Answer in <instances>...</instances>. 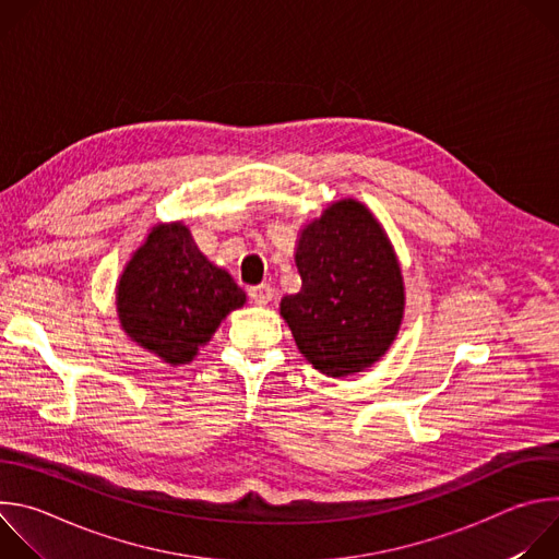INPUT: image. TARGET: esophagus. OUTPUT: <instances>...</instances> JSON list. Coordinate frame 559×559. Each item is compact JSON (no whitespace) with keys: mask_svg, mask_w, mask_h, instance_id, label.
I'll list each match as a JSON object with an SVG mask.
<instances>
[{"mask_svg":"<svg viewBox=\"0 0 559 559\" xmlns=\"http://www.w3.org/2000/svg\"><path fill=\"white\" fill-rule=\"evenodd\" d=\"M248 294L257 305H267L274 298V289L270 285H254L248 289Z\"/></svg>","mask_w":559,"mask_h":559,"instance_id":"esophagus-1","label":"esophagus"}]
</instances>
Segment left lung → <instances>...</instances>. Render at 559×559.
<instances>
[{
    "label": "left lung",
    "instance_id": "obj_1",
    "mask_svg": "<svg viewBox=\"0 0 559 559\" xmlns=\"http://www.w3.org/2000/svg\"><path fill=\"white\" fill-rule=\"evenodd\" d=\"M298 294L281 300L298 352L318 371L341 378L371 367L403 321L401 267L371 212L332 203L298 238Z\"/></svg>",
    "mask_w": 559,
    "mask_h": 559
}]
</instances>
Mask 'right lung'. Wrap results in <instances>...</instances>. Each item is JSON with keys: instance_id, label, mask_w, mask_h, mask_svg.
I'll return each instance as SVG.
<instances>
[{"instance_id": "1", "label": "right lung", "mask_w": 559, "mask_h": 559, "mask_svg": "<svg viewBox=\"0 0 559 559\" xmlns=\"http://www.w3.org/2000/svg\"><path fill=\"white\" fill-rule=\"evenodd\" d=\"M246 292L212 265L186 225H156L126 265L117 309L121 328L170 365L190 362Z\"/></svg>"}]
</instances>
